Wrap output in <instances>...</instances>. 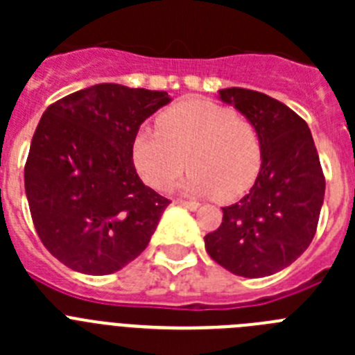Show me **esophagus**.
<instances>
[{
    "instance_id": "34e87169",
    "label": "esophagus",
    "mask_w": 355,
    "mask_h": 355,
    "mask_svg": "<svg viewBox=\"0 0 355 355\" xmlns=\"http://www.w3.org/2000/svg\"><path fill=\"white\" fill-rule=\"evenodd\" d=\"M175 205H180V206H184V208H188V209H197L199 208V202H197V200H184V199H175L174 200Z\"/></svg>"
}]
</instances>
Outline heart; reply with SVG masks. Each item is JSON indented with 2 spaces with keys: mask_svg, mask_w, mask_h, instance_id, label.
<instances>
[{
  "mask_svg": "<svg viewBox=\"0 0 355 355\" xmlns=\"http://www.w3.org/2000/svg\"><path fill=\"white\" fill-rule=\"evenodd\" d=\"M156 126L140 128L131 144L135 167L150 187L165 190L188 165L187 192L233 199L258 178L261 135L227 106L190 97L162 112Z\"/></svg>",
  "mask_w": 355,
  "mask_h": 355,
  "instance_id": "obj_1",
  "label": "heart"
}]
</instances>
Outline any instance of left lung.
Listing matches in <instances>:
<instances>
[{"label":"left lung","mask_w":355,"mask_h":355,"mask_svg":"<svg viewBox=\"0 0 355 355\" xmlns=\"http://www.w3.org/2000/svg\"><path fill=\"white\" fill-rule=\"evenodd\" d=\"M220 99L256 124L263 142L256 183L222 208L216 231L205 236L213 261L241 277H265L299 258L315 238L325 175L306 121L256 90H220Z\"/></svg>","instance_id":"1"}]
</instances>
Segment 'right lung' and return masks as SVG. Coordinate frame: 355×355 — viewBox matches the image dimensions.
I'll return each mask as SVG.
<instances>
[{
  "label": "right lung",
  "mask_w": 355,
  "mask_h": 355,
  "mask_svg": "<svg viewBox=\"0 0 355 355\" xmlns=\"http://www.w3.org/2000/svg\"><path fill=\"white\" fill-rule=\"evenodd\" d=\"M167 92L99 83L48 106L31 139L24 190L44 247L72 270L106 275L139 258L171 200L135 171L140 124Z\"/></svg>",
  "instance_id": "obj_1"
}]
</instances>
